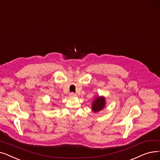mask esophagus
Returning <instances> with one entry per match:
<instances>
[{"instance_id": "34e87169", "label": "esophagus", "mask_w": 160, "mask_h": 160, "mask_svg": "<svg viewBox=\"0 0 160 160\" xmlns=\"http://www.w3.org/2000/svg\"><path fill=\"white\" fill-rule=\"evenodd\" d=\"M70 98H75V97H76V96H77V95H76L75 93H73V92H71V93H70Z\"/></svg>"}]
</instances>
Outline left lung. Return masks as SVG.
Here are the masks:
<instances>
[{
  "mask_svg": "<svg viewBox=\"0 0 160 160\" xmlns=\"http://www.w3.org/2000/svg\"><path fill=\"white\" fill-rule=\"evenodd\" d=\"M105 105L106 100L104 96H95L92 102V110L94 112H98L103 109Z\"/></svg>",
  "mask_w": 160,
  "mask_h": 160,
  "instance_id": "left-lung-1",
  "label": "left lung"
}]
</instances>
